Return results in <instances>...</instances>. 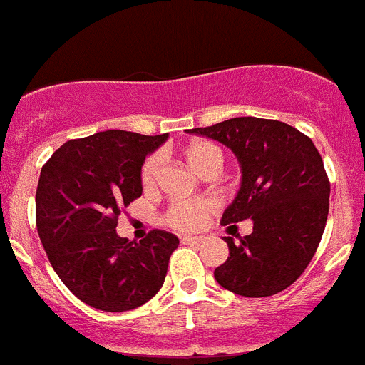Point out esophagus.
I'll return each mask as SVG.
<instances>
[{
    "label": "esophagus",
    "mask_w": 365,
    "mask_h": 365,
    "mask_svg": "<svg viewBox=\"0 0 365 365\" xmlns=\"http://www.w3.org/2000/svg\"><path fill=\"white\" fill-rule=\"evenodd\" d=\"M180 241H182V243L195 245V243H201L202 237H199V235H182V237H180Z\"/></svg>",
    "instance_id": "esophagus-1"
}]
</instances>
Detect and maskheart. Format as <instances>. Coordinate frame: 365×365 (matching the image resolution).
Segmentation results:
<instances>
[{
  "label": "heart",
  "instance_id": "heart-1",
  "mask_svg": "<svg viewBox=\"0 0 365 365\" xmlns=\"http://www.w3.org/2000/svg\"><path fill=\"white\" fill-rule=\"evenodd\" d=\"M185 157L188 160L190 166L195 172L202 173V170L210 166L214 163H222V155L215 144L208 143V140H197L192 143L185 150ZM160 173V157H150L143 168V185L146 188L155 186ZM214 208V202L208 199H186V201H177L172 205V208L168 210V222L172 227L179 228V230H195L206 221L208 214Z\"/></svg>",
  "mask_w": 365,
  "mask_h": 365
}]
</instances>
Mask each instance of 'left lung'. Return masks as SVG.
<instances>
[{"instance_id": "1", "label": "left lung", "mask_w": 365, "mask_h": 365, "mask_svg": "<svg viewBox=\"0 0 365 365\" xmlns=\"http://www.w3.org/2000/svg\"><path fill=\"white\" fill-rule=\"evenodd\" d=\"M190 133L217 140L240 163L241 186L222 225L245 219L254 225L240 241L225 237L230 257L214 270L215 282L247 298L285 291L311 263L327 222L331 185L316 146L285 122L256 117Z\"/></svg>"}]
</instances>
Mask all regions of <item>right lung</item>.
Wrapping results in <instances>:
<instances>
[{
  "mask_svg": "<svg viewBox=\"0 0 365 365\" xmlns=\"http://www.w3.org/2000/svg\"><path fill=\"white\" fill-rule=\"evenodd\" d=\"M168 140L108 130L69 140L41 168L36 227L54 272L83 303L108 312L131 311L163 287L179 245L170 232L146 240L117 234L118 215L143 195V164Z\"/></svg>",
  "mask_w": 365,
  "mask_h": 365,
  "instance_id": "right-lung-1",
  "label": "right lung"
}]
</instances>
